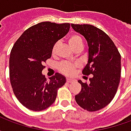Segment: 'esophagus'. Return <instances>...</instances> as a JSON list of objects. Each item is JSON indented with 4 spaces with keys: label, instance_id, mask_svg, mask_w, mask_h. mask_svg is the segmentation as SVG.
Listing matches in <instances>:
<instances>
[{
    "label": "esophagus",
    "instance_id": "1",
    "mask_svg": "<svg viewBox=\"0 0 131 131\" xmlns=\"http://www.w3.org/2000/svg\"><path fill=\"white\" fill-rule=\"evenodd\" d=\"M76 80L74 79H70V78H67V83H72L74 82V81H75Z\"/></svg>",
    "mask_w": 131,
    "mask_h": 131
}]
</instances>
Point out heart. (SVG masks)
<instances>
[{
	"label": "heart",
	"mask_w": 131,
	"mask_h": 131,
	"mask_svg": "<svg viewBox=\"0 0 131 131\" xmlns=\"http://www.w3.org/2000/svg\"><path fill=\"white\" fill-rule=\"evenodd\" d=\"M68 43L71 48L73 50H77V49H83V43L81 37L78 34H73L70 36L68 38ZM60 43L56 42L54 43L52 48V54L54 56L57 53V49L59 47ZM77 67V64H73V63L67 62H62L58 66V68L62 73L67 75H71L74 72L75 69Z\"/></svg>",
	"instance_id": "heart-1"
}]
</instances>
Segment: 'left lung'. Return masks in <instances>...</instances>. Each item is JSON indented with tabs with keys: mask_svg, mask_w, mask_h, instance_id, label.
I'll return each instance as SVG.
<instances>
[{
	"mask_svg": "<svg viewBox=\"0 0 131 131\" xmlns=\"http://www.w3.org/2000/svg\"><path fill=\"white\" fill-rule=\"evenodd\" d=\"M71 25L88 43V63L83 74L93 75L89 84L78 81L81 91L75 100L83 109L95 112L110 104L116 93L121 78V54L112 40L101 29L90 24Z\"/></svg>",
	"mask_w": 131,
	"mask_h": 131,
	"instance_id": "left-lung-1",
	"label": "left lung"
}]
</instances>
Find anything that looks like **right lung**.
<instances>
[{
	"label": "right lung",
	"mask_w": 131,
	"mask_h": 131,
	"mask_svg": "<svg viewBox=\"0 0 131 131\" xmlns=\"http://www.w3.org/2000/svg\"><path fill=\"white\" fill-rule=\"evenodd\" d=\"M70 24L43 21L34 25L19 38L10 52L9 69L13 92L22 105L33 111L49 107L66 78L56 73L47 80L43 62L51 57L52 48L69 31Z\"/></svg>",
	"instance_id": "add662e5"
}]
</instances>
